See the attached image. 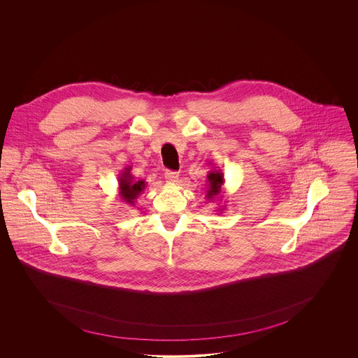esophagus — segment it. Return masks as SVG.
I'll return each instance as SVG.
<instances>
[{
	"label": "esophagus",
	"mask_w": 358,
	"mask_h": 358,
	"mask_svg": "<svg viewBox=\"0 0 358 358\" xmlns=\"http://www.w3.org/2000/svg\"><path fill=\"white\" fill-rule=\"evenodd\" d=\"M178 178H179V173L175 172V171H166V172H165V179H166L168 182H176Z\"/></svg>",
	"instance_id": "34e87169"
}]
</instances>
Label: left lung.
Instances as JSON below:
<instances>
[{"label":"left lung","mask_w":358,"mask_h":358,"mask_svg":"<svg viewBox=\"0 0 358 358\" xmlns=\"http://www.w3.org/2000/svg\"><path fill=\"white\" fill-rule=\"evenodd\" d=\"M206 194H205V199H208V201H213V200H220V193H222V189H223V185H224V173L222 169H219L217 166L212 168V171L208 172L206 175ZM220 197L217 198V196ZM226 206L222 205V208L216 209V210H220L223 212Z\"/></svg>","instance_id":"8db88e82"}]
</instances>
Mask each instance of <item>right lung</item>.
Returning <instances> with one entry per match:
<instances>
[{"label": "right lung", "instance_id": "add662e5", "mask_svg": "<svg viewBox=\"0 0 358 358\" xmlns=\"http://www.w3.org/2000/svg\"><path fill=\"white\" fill-rule=\"evenodd\" d=\"M131 169V166H127L118 176V199L128 206H134L136 199L146 189V182L143 179L136 180Z\"/></svg>", "mask_w": 358, "mask_h": 358}]
</instances>
